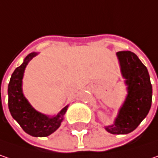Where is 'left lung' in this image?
<instances>
[{
    "label": "left lung",
    "instance_id": "obj_1",
    "mask_svg": "<svg viewBox=\"0 0 158 158\" xmlns=\"http://www.w3.org/2000/svg\"><path fill=\"white\" fill-rule=\"evenodd\" d=\"M120 71L128 86V95L111 126L105 130L111 134H128L136 130L147 117L152 102V85L147 67L131 51L117 53Z\"/></svg>",
    "mask_w": 158,
    "mask_h": 158
}]
</instances>
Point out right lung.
I'll use <instances>...</instances> for the list:
<instances>
[{"label": "right lung", "mask_w": 158, "mask_h": 158, "mask_svg": "<svg viewBox=\"0 0 158 158\" xmlns=\"http://www.w3.org/2000/svg\"><path fill=\"white\" fill-rule=\"evenodd\" d=\"M37 55L36 52L28 55L11 74L8 86V105L12 118L26 133L33 137H48L60 127L68 106L63 108L57 115L49 117L37 111L25 98L22 93L23 74L28 62Z\"/></svg>", "instance_id": "obj_1"}]
</instances>
